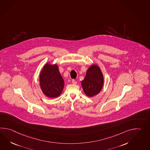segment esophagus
Instances as JSON below:
<instances>
[{
    "label": "esophagus",
    "mask_w": 150,
    "mask_h": 150,
    "mask_svg": "<svg viewBox=\"0 0 150 150\" xmlns=\"http://www.w3.org/2000/svg\"><path fill=\"white\" fill-rule=\"evenodd\" d=\"M72 83L74 84H77V81L76 80H72Z\"/></svg>",
    "instance_id": "34e87169"
}]
</instances>
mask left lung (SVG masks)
<instances>
[{
	"instance_id": "obj_1",
	"label": "left lung",
	"mask_w": 150,
	"mask_h": 150,
	"mask_svg": "<svg viewBox=\"0 0 150 150\" xmlns=\"http://www.w3.org/2000/svg\"><path fill=\"white\" fill-rule=\"evenodd\" d=\"M103 81V76L100 68L94 64L87 70L86 76L82 81L81 85L86 95L93 97L100 93Z\"/></svg>"
}]
</instances>
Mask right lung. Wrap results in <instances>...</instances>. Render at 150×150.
<instances>
[{
	"label": "right lung",
	"instance_id": "right-lung-1",
	"mask_svg": "<svg viewBox=\"0 0 150 150\" xmlns=\"http://www.w3.org/2000/svg\"><path fill=\"white\" fill-rule=\"evenodd\" d=\"M40 87L43 93L48 97L59 96L64 88V80L57 64H46L41 72Z\"/></svg>",
	"mask_w": 150,
	"mask_h": 150
}]
</instances>
